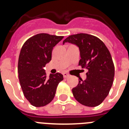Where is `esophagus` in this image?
I'll use <instances>...</instances> for the list:
<instances>
[{"mask_svg": "<svg viewBox=\"0 0 129 129\" xmlns=\"http://www.w3.org/2000/svg\"><path fill=\"white\" fill-rule=\"evenodd\" d=\"M63 76L64 78H68V77H70V75L68 74H67V73H63Z\"/></svg>", "mask_w": 129, "mask_h": 129, "instance_id": "1", "label": "esophagus"}]
</instances>
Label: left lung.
I'll return each instance as SVG.
<instances>
[{"instance_id": "obj_1", "label": "left lung", "mask_w": 129, "mask_h": 129, "mask_svg": "<svg viewBox=\"0 0 129 129\" xmlns=\"http://www.w3.org/2000/svg\"><path fill=\"white\" fill-rule=\"evenodd\" d=\"M65 43L76 44L80 50L79 65L86 68V79H79L72 94L79 103L94 107L101 104L108 95L114 77V65L110 52L101 40L87 34L68 36Z\"/></svg>"}]
</instances>
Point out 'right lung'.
Instances as JSON below:
<instances>
[{"label":"right lung","instance_id":"1","mask_svg":"<svg viewBox=\"0 0 129 129\" xmlns=\"http://www.w3.org/2000/svg\"><path fill=\"white\" fill-rule=\"evenodd\" d=\"M63 37L37 34L28 39L20 50L18 61L19 82L24 97L34 107H44L50 103L59 83L63 80L60 73L50 74L48 79L44 70L52 59L53 48Z\"/></svg>","mask_w":129,"mask_h":129}]
</instances>
